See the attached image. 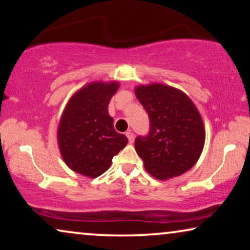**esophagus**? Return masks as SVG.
Returning a JSON list of instances; mask_svg holds the SVG:
<instances>
[{
    "label": "esophagus",
    "mask_w": 250,
    "mask_h": 250,
    "mask_svg": "<svg viewBox=\"0 0 250 250\" xmlns=\"http://www.w3.org/2000/svg\"><path fill=\"white\" fill-rule=\"evenodd\" d=\"M126 136H127L129 143L134 142V134H133V133H132L131 131H128L127 133H126Z\"/></svg>",
    "instance_id": "obj_1"
}]
</instances>
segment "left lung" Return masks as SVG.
Listing matches in <instances>:
<instances>
[{
	"label": "left lung",
	"mask_w": 250,
	"mask_h": 250,
	"mask_svg": "<svg viewBox=\"0 0 250 250\" xmlns=\"http://www.w3.org/2000/svg\"><path fill=\"white\" fill-rule=\"evenodd\" d=\"M134 92L150 119L149 134L135 139L146 172L164 181L192 168L206 138L196 104L183 91L162 83L139 85Z\"/></svg>",
	"instance_id": "obj_1"
}]
</instances>
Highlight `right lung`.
<instances>
[{"label": "right lung", "instance_id": "1", "mask_svg": "<svg viewBox=\"0 0 250 250\" xmlns=\"http://www.w3.org/2000/svg\"><path fill=\"white\" fill-rule=\"evenodd\" d=\"M118 88L116 81L91 82L75 92L63 109L58 125V146L66 165L81 175L100 176L127 145V138L115 131L114 118L108 112Z\"/></svg>", "mask_w": 250, "mask_h": 250}]
</instances>
